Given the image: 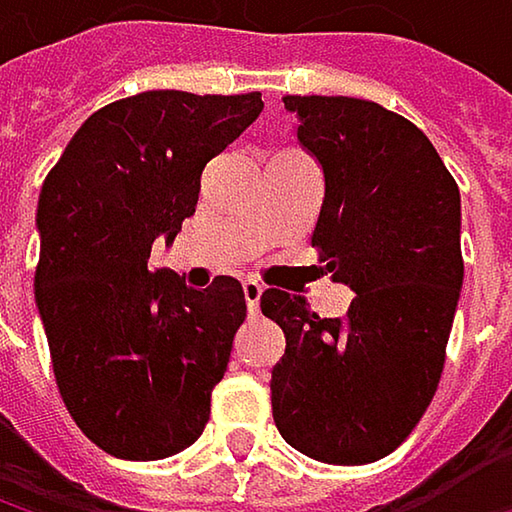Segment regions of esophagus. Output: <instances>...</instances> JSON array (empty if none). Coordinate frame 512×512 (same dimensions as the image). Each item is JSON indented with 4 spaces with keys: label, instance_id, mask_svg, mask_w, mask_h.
I'll use <instances>...</instances> for the list:
<instances>
[{
    "label": "esophagus",
    "instance_id": "1",
    "mask_svg": "<svg viewBox=\"0 0 512 512\" xmlns=\"http://www.w3.org/2000/svg\"><path fill=\"white\" fill-rule=\"evenodd\" d=\"M243 293H246V305H249V314L257 317V311H260V296H263V284L255 281V278H249L246 284H243Z\"/></svg>",
    "mask_w": 512,
    "mask_h": 512
}]
</instances>
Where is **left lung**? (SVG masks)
<instances>
[{"label": "left lung", "mask_w": 512, "mask_h": 512, "mask_svg": "<svg viewBox=\"0 0 512 512\" xmlns=\"http://www.w3.org/2000/svg\"><path fill=\"white\" fill-rule=\"evenodd\" d=\"M284 106L326 177L311 246L356 299L347 317H320L284 290L260 296L287 338L272 418L311 460H382L442 379L462 287L460 186L430 139L379 103L311 94Z\"/></svg>", "instance_id": "left-lung-1"}]
</instances>
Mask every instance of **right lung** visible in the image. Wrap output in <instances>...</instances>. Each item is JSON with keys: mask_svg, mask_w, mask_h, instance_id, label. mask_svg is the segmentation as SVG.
Returning <instances> with one entry per match:
<instances>
[{"mask_svg": "<svg viewBox=\"0 0 512 512\" xmlns=\"http://www.w3.org/2000/svg\"><path fill=\"white\" fill-rule=\"evenodd\" d=\"M263 109L252 94L142 91L97 109L38 198L35 302L76 427L118 460H165L210 418L246 320L243 284L148 269L195 213L201 171Z\"/></svg>", "mask_w": 512, "mask_h": 512, "instance_id": "add662e5", "label": "right lung"}]
</instances>
